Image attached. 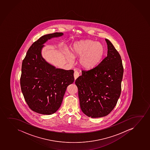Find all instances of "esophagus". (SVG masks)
Instances as JSON below:
<instances>
[{"mask_svg":"<svg viewBox=\"0 0 150 150\" xmlns=\"http://www.w3.org/2000/svg\"><path fill=\"white\" fill-rule=\"evenodd\" d=\"M74 80H76V79L79 76H80L79 73V72H78L77 71H74Z\"/></svg>","mask_w":150,"mask_h":150,"instance_id":"esophagus-1","label":"esophagus"}]
</instances>
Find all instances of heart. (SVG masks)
Wrapping results in <instances>:
<instances>
[{
    "label": "heart",
    "instance_id": "heart-1",
    "mask_svg": "<svg viewBox=\"0 0 150 150\" xmlns=\"http://www.w3.org/2000/svg\"><path fill=\"white\" fill-rule=\"evenodd\" d=\"M105 54L103 44L92 40L81 41L74 45L70 54L66 55L69 62L72 63L74 58L80 57V66L86 69H91L102 61Z\"/></svg>",
    "mask_w": 150,
    "mask_h": 150
}]
</instances>
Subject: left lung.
I'll return each instance as SVG.
<instances>
[{"mask_svg":"<svg viewBox=\"0 0 150 150\" xmlns=\"http://www.w3.org/2000/svg\"><path fill=\"white\" fill-rule=\"evenodd\" d=\"M107 56L95 68L82 70L75 84L78 88L80 107L88 117H102L116 106L121 93L124 68L120 54L106 39Z\"/></svg>","mask_w":150,"mask_h":150,"instance_id":"left-lung-1","label":"left lung"}]
</instances>
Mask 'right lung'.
Wrapping results in <instances>:
<instances>
[{
	"mask_svg": "<svg viewBox=\"0 0 150 150\" xmlns=\"http://www.w3.org/2000/svg\"><path fill=\"white\" fill-rule=\"evenodd\" d=\"M62 33L47 34L30 46L22 61L20 85L24 99L31 110L44 115L59 109L68 85L74 82L73 70L56 68L42 57L43 44Z\"/></svg>",
	"mask_w": 150,
	"mask_h": 150,
	"instance_id": "right-lung-1",
	"label": "right lung"
}]
</instances>
